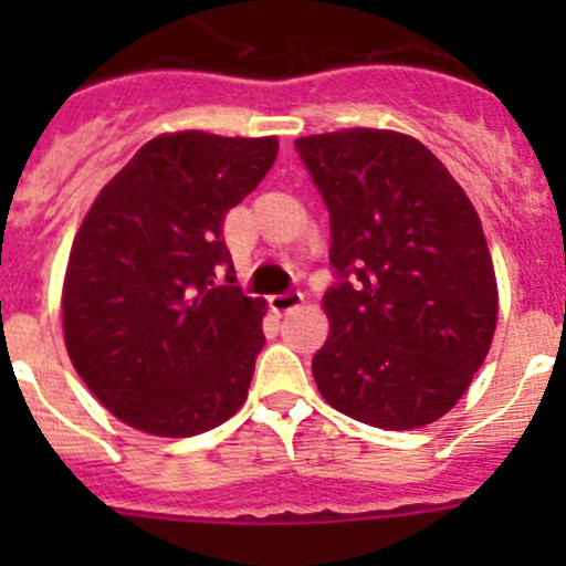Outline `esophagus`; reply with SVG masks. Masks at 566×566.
<instances>
[{
	"label": "esophagus",
	"instance_id": "1",
	"mask_svg": "<svg viewBox=\"0 0 566 566\" xmlns=\"http://www.w3.org/2000/svg\"><path fill=\"white\" fill-rule=\"evenodd\" d=\"M301 301H304V295H301V293L271 295V298H268V306H271L273 315H284V312H290V310H295V306H301Z\"/></svg>",
	"mask_w": 566,
	"mask_h": 566
}]
</instances>
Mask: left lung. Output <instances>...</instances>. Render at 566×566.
I'll return each mask as SVG.
<instances>
[{
  "label": "left lung",
  "instance_id": "obj_1",
  "mask_svg": "<svg viewBox=\"0 0 566 566\" xmlns=\"http://www.w3.org/2000/svg\"><path fill=\"white\" fill-rule=\"evenodd\" d=\"M331 213L328 339L312 375L331 408L416 430L458 405L493 345L499 284L482 221L419 139L345 128L295 139Z\"/></svg>",
  "mask_w": 566,
  "mask_h": 566
}]
</instances>
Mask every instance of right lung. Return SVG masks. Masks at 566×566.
Wrapping results in <instances>:
<instances>
[{
    "instance_id": "1",
    "label": "right lung",
    "mask_w": 566,
    "mask_h": 566,
    "mask_svg": "<svg viewBox=\"0 0 566 566\" xmlns=\"http://www.w3.org/2000/svg\"><path fill=\"white\" fill-rule=\"evenodd\" d=\"M276 153V136L161 134L84 216L62 284L65 347L87 389L134 430L199 436L247 402L265 301L232 287L221 224ZM224 266L231 284L216 285Z\"/></svg>"
}]
</instances>
